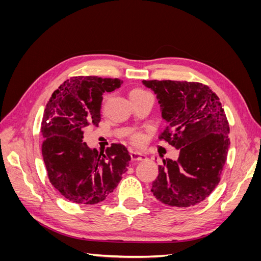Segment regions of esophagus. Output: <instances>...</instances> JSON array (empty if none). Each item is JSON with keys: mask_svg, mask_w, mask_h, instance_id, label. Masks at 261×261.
Wrapping results in <instances>:
<instances>
[{"mask_svg": "<svg viewBox=\"0 0 261 261\" xmlns=\"http://www.w3.org/2000/svg\"><path fill=\"white\" fill-rule=\"evenodd\" d=\"M130 158L133 161H144L147 160V155L145 153H141L138 151H133L130 153Z\"/></svg>", "mask_w": 261, "mask_h": 261, "instance_id": "obj_1", "label": "esophagus"}]
</instances>
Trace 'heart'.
I'll list each match as a JSON object with an SVG mask.
<instances>
[{"label": "heart", "mask_w": 261, "mask_h": 261, "mask_svg": "<svg viewBox=\"0 0 261 261\" xmlns=\"http://www.w3.org/2000/svg\"><path fill=\"white\" fill-rule=\"evenodd\" d=\"M146 93H149V92H148V91H146V90H144V89L136 88V89H133V90L130 91L129 96H130V97H134V96H140V94H146ZM107 99H108V96H106V97H105V102L107 101ZM144 138H145V137H144L143 134L138 133V134H135V135H134V136L132 137V140H133V143H135V144H137V145H140V144H143Z\"/></svg>", "instance_id": "1"}]
</instances>
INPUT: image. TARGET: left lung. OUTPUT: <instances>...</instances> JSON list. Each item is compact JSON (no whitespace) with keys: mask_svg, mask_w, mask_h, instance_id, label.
Masks as SVG:
<instances>
[{"mask_svg":"<svg viewBox=\"0 0 261 261\" xmlns=\"http://www.w3.org/2000/svg\"><path fill=\"white\" fill-rule=\"evenodd\" d=\"M168 123L160 139L178 149L176 161L162 160L151 192L172 207H191L215 191L226 161L230 127L217 94L200 83L143 81Z\"/></svg>","mask_w":261,"mask_h":261,"instance_id":"obj_1","label":"left lung"}]
</instances>
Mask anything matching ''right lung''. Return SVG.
Returning <instances> with one entry per match:
<instances>
[{
	"label": "right lung",
	"instance_id": "right-lung-1",
	"mask_svg": "<svg viewBox=\"0 0 261 261\" xmlns=\"http://www.w3.org/2000/svg\"><path fill=\"white\" fill-rule=\"evenodd\" d=\"M117 78L78 76L63 83L46 103L42 156L54 188L66 199L96 204L112 194L127 171V148L113 144L106 153L84 143V130L98 126L102 94L120 88Z\"/></svg>",
	"mask_w": 261,
	"mask_h": 261
}]
</instances>
